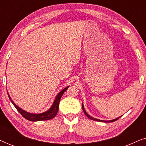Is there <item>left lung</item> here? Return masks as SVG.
<instances>
[{
  "mask_svg": "<svg viewBox=\"0 0 146 146\" xmlns=\"http://www.w3.org/2000/svg\"><path fill=\"white\" fill-rule=\"evenodd\" d=\"M82 110H83V111H84V113H85V115H86V116L88 117V118H90V119H92V120H95V121H103V122H112V121H116L117 119H118L119 117H117L116 119H111V120H108V121H105V120H101V119H96V118H94V117H92V116H90V115L86 111V110H85V109H84V105H83V104H82Z\"/></svg>",
  "mask_w": 146,
  "mask_h": 146,
  "instance_id": "left-lung-1",
  "label": "left lung"
}]
</instances>
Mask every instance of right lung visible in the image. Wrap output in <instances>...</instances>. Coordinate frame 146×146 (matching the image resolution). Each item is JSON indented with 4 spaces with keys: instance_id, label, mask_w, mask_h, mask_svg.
<instances>
[{
    "instance_id": "add662e5",
    "label": "right lung",
    "mask_w": 146,
    "mask_h": 146,
    "mask_svg": "<svg viewBox=\"0 0 146 146\" xmlns=\"http://www.w3.org/2000/svg\"><path fill=\"white\" fill-rule=\"evenodd\" d=\"M69 86L66 87L64 89H63L62 90H61L60 92L58 94L56 97L54 101L52 104V106L48 110H47L45 112L41 113H32L27 112L25 110H23V109H21V108H19L18 106H17L15 104V102L12 100L11 96H10L9 94L8 93V96H9V98L10 100L13 104L15 106V107L17 108V110L19 111V112L21 113V114L23 115V116L25 117V119H28L29 121H43V120H48V119H52L56 116V115L57 114L58 111V108H59V103L60 101L62 96L63 95V94L65 92V91L68 88Z\"/></svg>"
}]
</instances>
